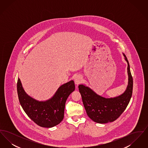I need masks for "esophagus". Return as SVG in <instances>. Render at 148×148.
Segmentation results:
<instances>
[{"label": "esophagus", "mask_w": 148, "mask_h": 148, "mask_svg": "<svg viewBox=\"0 0 148 148\" xmlns=\"http://www.w3.org/2000/svg\"><path fill=\"white\" fill-rule=\"evenodd\" d=\"M82 81V78L80 75H76L74 77V82L75 84L78 85L80 84Z\"/></svg>", "instance_id": "1"}]
</instances>
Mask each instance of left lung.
<instances>
[{
	"label": "left lung",
	"instance_id": "left-lung-1",
	"mask_svg": "<svg viewBox=\"0 0 148 148\" xmlns=\"http://www.w3.org/2000/svg\"><path fill=\"white\" fill-rule=\"evenodd\" d=\"M127 63L128 85L123 94L114 98H105L97 95L84 85L78 86L83 103L88 116L94 121L105 124L117 119L127 108L132 98L133 87V77L127 56L124 54Z\"/></svg>",
	"mask_w": 148,
	"mask_h": 148
}]
</instances>
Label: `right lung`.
<instances>
[{"label": "right lung", "mask_w": 148, "mask_h": 148, "mask_svg": "<svg viewBox=\"0 0 148 148\" xmlns=\"http://www.w3.org/2000/svg\"><path fill=\"white\" fill-rule=\"evenodd\" d=\"M74 90V82L71 80L61 85L49 100L39 101L25 93L19 78L17 82L18 95L21 107L35 123L44 127L56 126L63 120L66 100Z\"/></svg>", "instance_id": "add662e5"}]
</instances>
